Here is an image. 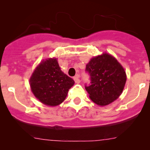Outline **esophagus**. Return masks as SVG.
Wrapping results in <instances>:
<instances>
[{"mask_svg": "<svg viewBox=\"0 0 150 150\" xmlns=\"http://www.w3.org/2000/svg\"><path fill=\"white\" fill-rule=\"evenodd\" d=\"M79 78H80V75H75V76L73 78L74 81H75V82L76 83H80V79H79Z\"/></svg>", "mask_w": 150, "mask_h": 150, "instance_id": "esophagus-1", "label": "esophagus"}]
</instances>
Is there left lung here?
<instances>
[{
  "mask_svg": "<svg viewBox=\"0 0 150 150\" xmlns=\"http://www.w3.org/2000/svg\"><path fill=\"white\" fill-rule=\"evenodd\" d=\"M91 85L85 86L90 99L99 106L115 101L123 91L126 74L121 64L110 54L104 53L95 57L86 64Z\"/></svg>",
  "mask_w": 150,
  "mask_h": 150,
  "instance_id": "obj_1",
  "label": "left lung"
}]
</instances>
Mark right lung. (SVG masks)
<instances>
[{"instance_id":"obj_1","label":"right lung","mask_w":150,"mask_h":150,"mask_svg":"<svg viewBox=\"0 0 150 150\" xmlns=\"http://www.w3.org/2000/svg\"><path fill=\"white\" fill-rule=\"evenodd\" d=\"M74 83L73 80L61 70L55 58L42 61L30 78L34 96L41 103L51 107L64 102Z\"/></svg>"}]
</instances>
